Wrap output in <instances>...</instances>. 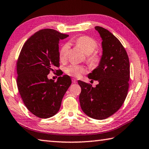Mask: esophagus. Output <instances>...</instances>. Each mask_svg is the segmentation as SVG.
I'll return each instance as SVG.
<instances>
[{"instance_id":"34e87169","label":"esophagus","mask_w":149,"mask_h":149,"mask_svg":"<svg viewBox=\"0 0 149 149\" xmlns=\"http://www.w3.org/2000/svg\"><path fill=\"white\" fill-rule=\"evenodd\" d=\"M72 81H73V83H74V84H77V80L74 79V78L72 79Z\"/></svg>"}]
</instances>
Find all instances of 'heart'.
<instances>
[{"label":"heart","mask_w":149,"mask_h":149,"mask_svg":"<svg viewBox=\"0 0 149 149\" xmlns=\"http://www.w3.org/2000/svg\"><path fill=\"white\" fill-rule=\"evenodd\" d=\"M75 44L86 54V61L91 65H95L100 60V55L95 51L98 44L95 40L91 37L82 36L75 40ZM70 46L68 44H63L59 52V58L61 62L66 60L69 52ZM86 68L83 65H70L65 68L67 74L73 77H79L86 72Z\"/></svg>","instance_id":"heart-1"}]
</instances>
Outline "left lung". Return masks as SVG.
I'll use <instances>...</instances> for the list:
<instances>
[{"label":"left lung","instance_id":"8db88e82","mask_svg":"<svg viewBox=\"0 0 149 149\" xmlns=\"http://www.w3.org/2000/svg\"><path fill=\"white\" fill-rule=\"evenodd\" d=\"M102 38L103 55L99 65L88 74L96 87L78 81L81 88L79 103L81 109L95 119H107L123 104L128 93L130 65L128 55L122 44L112 33L95 26Z\"/></svg>","mask_w":149,"mask_h":149}]
</instances>
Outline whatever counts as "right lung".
<instances>
[{
    "label": "right lung",
    "mask_w": 149,
    "mask_h": 149,
    "mask_svg": "<svg viewBox=\"0 0 149 149\" xmlns=\"http://www.w3.org/2000/svg\"><path fill=\"white\" fill-rule=\"evenodd\" d=\"M68 36L50 28L39 30L26 41L18 56L16 81L21 98L28 109L42 119L58 112L72 84L67 75L56 81L48 78L49 72L60 67L59 42Z\"/></svg>",
    "instance_id": "obj_1"
}]
</instances>
